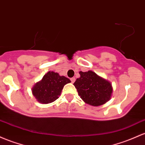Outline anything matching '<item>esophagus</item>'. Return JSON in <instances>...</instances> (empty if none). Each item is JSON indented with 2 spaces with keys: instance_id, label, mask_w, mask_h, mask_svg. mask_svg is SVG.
I'll use <instances>...</instances> for the list:
<instances>
[{
  "instance_id": "esophagus-1",
  "label": "esophagus",
  "mask_w": 145,
  "mask_h": 145,
  "mask_svg": "<svg viewBox=\"0 0 145 145\" xmlns=\"http://www.w3.org/2000/svg\"><path fill=\"white\" fill-rule=\"evenodd\" d=\"M75 80H76L75 78H71V82H72V83H74V82H75Z\"/></svg>"
}]
</instances>
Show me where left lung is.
<instances>
[{"label": "left lung", "instance_id": "obj_1", "mask_svg": "<svg viewBox=\"0 0 145 145\" xmlns=\"http://www.w3.org/2000/svg\"><path fill=\"white\" fill-rule=\"evenodd\" d=\"M79 74L80 78L76 79L74 85L77 89L78 96L85 103L98 106L111 99L113 87L109 80L92 71H80Z\"/></svg>", "mask_w": 145, "mask_h": 145}]
</instances>
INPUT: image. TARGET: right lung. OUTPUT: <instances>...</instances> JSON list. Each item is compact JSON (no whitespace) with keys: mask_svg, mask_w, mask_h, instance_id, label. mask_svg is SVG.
Wrapping results in <instances>:
<instances>
[{"mask_svg":"<svg viewBox=\"0 0 145 145\" xmlns=\"http://www.w3.org/2000/svg\"><path fill=\"white\" fill-rule=\"evenodd\" d=\"M69 82L71 80L65 76L49 71L44 74L42 80L35 84L31 89V92L40 103L48 104L59 98L64 86Z\"/></svg>","mask_w":145,"mask_h":145,"instance_id":"1","label":"right lung"}]
</instances>
